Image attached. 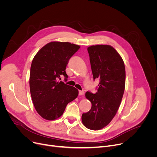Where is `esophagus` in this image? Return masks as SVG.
<instances>
[{
  "label": "esophagus",
  "instance_id": "obj_1",
  "mask_svg": "<svg viewBox=\"0 0 157 157\" xmlns=\"http://www.w3.org/2000/svg\"><path fill=\"white\" fill-rule=\"evenodd\" d=\"M85 94V92L83 91H79V95L80 96H82V95H84Z\"/></svg>",
  "mask_w": 157,
  "mask_h": 157
}]
</instances>
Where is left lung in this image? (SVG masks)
Returning <instances> with one entry per match:
<instances>
[{
	"instance_id": "1",
	"label": "left lung",
	"mask_w": 157,
	"mask_h": 157,
	"mask_svg": "<svg viewBox=\"0 0 157 157\" xmlns=\"http://www.w3.org/2000/svg\"><path fill=\"white\" fill-rule=\"evenodd\" d=\"M87 49L94 79L100 82L95 94H85L92 108L82 114L81 120L87 128L97 130L108 125L119 109L125 90V68L122 58L110 45H94Z\"/></svg>"
}]
</instances>
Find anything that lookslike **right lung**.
Returning a JSON list of instances; mask_svg holds the SVG:
<instances>
[{"label":"right lung","instance_id":"obj_1","mask_svg":"<svg viewBox=\"0 0 157 157\" xmlns=\"http://www.w3.org/2000/svg\"><path fill=\"white\" fill-rule=\"evenodd\" d=\"M80 46L68 42L53 41L39 49L33 59L30 72V91L33 104L40 116L54 120L63 114L66 106L78 97L74 86L59 81L68 76L65 69L70 58Z\"/></svg>","mask_w":157,"mask_h":157}]
</instances>
